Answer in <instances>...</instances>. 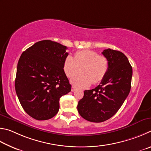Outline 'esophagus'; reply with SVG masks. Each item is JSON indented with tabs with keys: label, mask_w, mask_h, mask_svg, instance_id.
I'll list each match as a JSON object with an SVG mask.
<instances>
[{
	"label": "esophagus",
	"mask_w": 151,
	"mask_h": 151,
	"mask_svg": "<svg viewBox=\"0 0 151 151\" xmlns=\"http://www.w3.org/2000/svg\"><path fill=\"white\" fill-rule=\"evenodd\" d=\"M75 90H76V88H75V87H71V91H74Z\"/></svg>",
	"instance_id": "obj_1"
}]
</instances>
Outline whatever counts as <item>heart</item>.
Listing matches in <instances>:
<instances>
[{"label":"heart","instance_id":"heart-1","mask_svg":"<svg viewBox=\"0 0 151 151\" xmlns=\"http://www.w3.org/2000/svg\"><path fill=\"white\" fill-rule=\"evenodd\" d=\"M81 70V73L73 76L71 83L79 88H86L91 83L101 81L109 68L107 58L90 50L77 52L74 57L68 55L63 62V69L67 77L70 78Z\"/></svg>","mask_w":151,"mask_h":151}]
</instances>
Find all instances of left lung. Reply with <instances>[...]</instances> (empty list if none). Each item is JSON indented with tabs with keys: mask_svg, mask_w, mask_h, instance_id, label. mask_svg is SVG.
I'll return each instance as SVG.
<instances>
[{
	"mask_svg": "<svg viewBox=\"0 0 151 151\" xmlns=\"http://www.w3.org/2000/svg\"><path fill=\"white\" fill-rule=\"evenodd\" d=\"M102 54L109 62L106 76L96 88L84 91L78 111L83 119L101 123L112 117L125 101L131 90L133 70L123 53L111 49Z\"/></svg>",
	"mask_w": 151,
	"mask_h": 151,
	"instance_id": "left-lung-1",
	"label": "left lung"
}]
</instances>
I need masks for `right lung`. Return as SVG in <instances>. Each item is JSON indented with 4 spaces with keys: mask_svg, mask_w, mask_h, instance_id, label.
I'll use <instances>...</instances> for the list:
<instances>
[{
    "mask_svg": "<svg viewBox=\"0 0 151 151\" xmlns=\"http://www.w3.org/2000/svg\"><path fill=\"white\" fill-rule=\"evenodd\" d=\"M67 49L58 42L42 40L26 50L18 60L16 93L24 110L36 120L54 117L60 97L71 91L63 69Z\"/></svg>",
    "mask_w": 151,
    "mask_h": 151,
    "instance_id": "right-lung-1",
    "label": "right lung"
}]
</instances>
